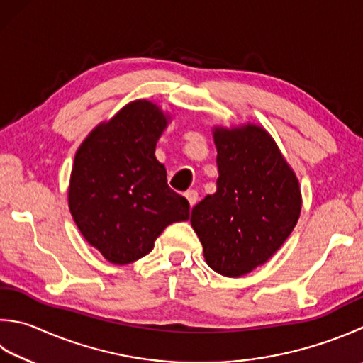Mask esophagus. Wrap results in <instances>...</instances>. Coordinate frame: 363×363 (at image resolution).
Instances as JSON below:
<instances>
[{
  "label": "esophagus",
  "instance_id": "1",
  "mask_svg": "<svg viewBox=\"0 0 363 363\" xmlns=\"http://www.w3.org/2000/svg\"><path fill=\"white\" fill-rule=\"evenodd\" d=\"M186 199H188V202H189V207H194L196 205V202H197V191H194V189H191V191H188L186 194Z\"/></svg>",
  "mask_w": 363,
  "mask_h": 363
}]
</instances>
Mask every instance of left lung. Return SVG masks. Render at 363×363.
<instances>
[{"instance_id":"8db88e82","label":"left lung","mask_w":363,"mask_h":363,"mask_svg":"<svg viewBox=\"0 0 363 363\" xmlns=\"http://www.w3.org/2000/svg\"><path fill=\"white\" fill-rule=\"evenodd\" d=\"M216 193L191 211L205 262L229 278L265 264L296 228L302 193L269 131L256 123L213 126Z\"/></svg>"}]
</instances>
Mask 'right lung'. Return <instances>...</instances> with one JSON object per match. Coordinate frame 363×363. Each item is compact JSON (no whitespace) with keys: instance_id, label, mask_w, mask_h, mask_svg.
<instances>
[{"instance_id":"right-lung-1","label":"right lung","mask_w":363,"mask_h":363,"mask_svg":"<svg viewBox=\"0 0 363 363\" xmlns=\"http://www.w3.org/2000/svg\"><path fill=\"white\" fill-rule=\"evenodd\" d=\"M170 120L153 101H131L99 123L75 153L67 205L80 234L108 262L138 261L169 224L189 218L188 201L169 188L155 156Z\"/></svg>"}]
</instances>
